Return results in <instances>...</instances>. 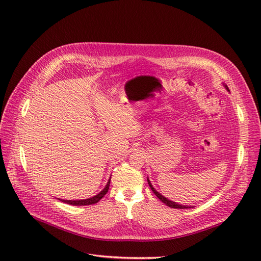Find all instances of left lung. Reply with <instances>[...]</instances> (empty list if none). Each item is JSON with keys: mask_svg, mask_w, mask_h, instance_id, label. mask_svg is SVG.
I'll return each instance as SVG.
<instances>
[{"mask_svg": "<svg viewBox=\"0 0 261 261\" xmlns=\"http://www.w3.org/2000/svg\"><path fill=\"white\" fill-rule=\"evenodd\" d=\"M223 86H224V88L230 92V89H228V87L226 86V85H224L223 84ZM147 180H148V184H149V186H150V188H151V191L154 193V195L158 197V198H159L163 203H165L167 204V206H169V207H171V208H175V209H187V208H193V206H184V204H178L177 202H175V201H172V200H170V199H168L167 197H164L163 195H161L159 192L156 191V189H154V187L152 186V184H151V181H150V179L147 177Z\"/></svg>", "mask_w": 261, "mask_h": 261, "instance_id": "1", "label": "left lung"}]
</instances>
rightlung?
<instances>
[{"instance_id":"right-lung-1","label":"right lung","mask_w":261,"mask_h":261,"mask_svg":"<svg viewBox=\"0 0 261 261\" xmlns=\"http://www.w3.org/2000/svg\"><path fill=\"white\" fill-rule=\"evenodd\" d=\"M110 180H111V177L109 178L108 183H107V185L105 186V188L102 189V191H101L99 194H97L96 196H93V197H90V198L80 199V200H66V199H60V198H59V200H61V201H63V202H65V203H68V204H73V206H87V204L97 203V202L102 198V197H103V196L108 193L109 186H110Z\"/></svg>"}]
</instances>
